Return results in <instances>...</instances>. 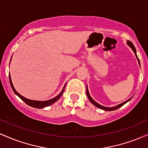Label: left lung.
I'll list each match as a JSON object with an SVG mask.
<instances>
[{
	"mask_svg": "<svg viewBox=\"0 0 148 148\" xmlns=\"http://www.w3.org/2000/svg\"><path fill=\"white\" fill-rule=\"evenodd\" d=\"M127 45H128L129 46H130V47H131V48H132V50H133V51L134 52V53H135L137 59H138V64H139V65H140V61H139L138 58V56H137V55H136V48H135V47H134L133 44H132V42H131L130 41H127ZM86 94H87V96H88V99H89V100H90V102H91L92 103L93 105H95V106L97 107V108H99L100 109L104 110V111H114V110L118 109V108H120V107H121V106H123L124 104H125V103H126L127 102V101H129L131 99H132V97H131V98H130V99H127V101H125V102H123V103H120V104H118V106H114V107H105V106H101V105L99 104V103H98L97 102H96V101H95V100L93 99L91 97L90 95V94H89V92H88V86H87V87H86Z\"/></svg>",
	"mask_w": 148,
	"mask_h": 148,
	"instance_id": "1",
	"label": "left lung"
}]
</instances>
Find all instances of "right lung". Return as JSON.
<instances>
[{
	"instance_id": "add662e5",
	"label": "right lung",
	"mask_w": 148,
	"mask_h": 148,
	"mask_svg": "<svg viewBox=\"0 0 148 148\" xmlns=\"http://www.w3.org/2000/svg\"><path fill=\"white\" fill-rule=\"evenodd\" d=\"M9 79H10V85H11V87H12V88L13 91H14V92L15 93V94H16V95H17L18 97L20 98V99L23 100V101H24L26 104H28V106L34 107V108H45V107L50 106V105L53 104V103H55L56 101H58L59 98L61 97V95L63 94V92L64 90V87H65V85H66L65 84L64 86V87H63V88H62V91H61V92L60 93V94H59L58 95H57L56 97L53 98V99H51L47 100V101H35V100H31V99H27V98H25V97H24L21 95L19 93H18L17 92H16V90L14 89V86H13L10 74H9Z\"/></svg>"
}]
</instances>
